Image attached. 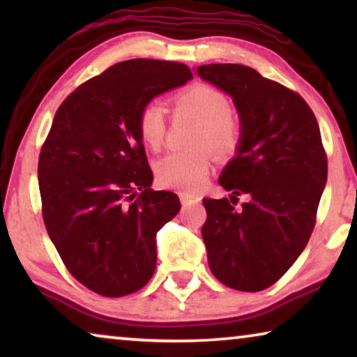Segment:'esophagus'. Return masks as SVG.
<instances>
[{
  "instance_id": "obj_1",
  "label": "esophagus",
  "mask_w": 357,
  "mask_h": 357,
  "mask_svg": "<svg viewBox=\"0 0 357 357\" xmlns=\"http://www.w3.org/2000/svg\"><path fill=\"white\" fill-rule=\"evenodd\" d=\"M178 198L180 202H182V204H192V203H198L199 197H197V195H190V193H178Z\"/></svg>"
}]
</instances>
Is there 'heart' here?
Listing matches in <instances>:
<instances>
[{
	"instance_id": "obj_1",
	"label": "heart",
	"mask_w": 357,
	"mask_h": 357,
	"mask_svg": "<svg viewBox=\"0 0 357 357\" xmlns=\"http://www.w3.org/2000/svg\"><path fill=\"white\" fill-rule=\"evenodd\" d=\"M175 114H185L198 120L192 144L197 149L169 153L154 165L155 177L162 187L198 192L206 183L211 170V148L218 155L232 154L241 141V128L229 114L227 97L216 87L193 84L175 96ZM138 135L146 148L159 151L165 138V110L159 102H149L139 110L136 120Z\"/></svg>"
}]
</instances>
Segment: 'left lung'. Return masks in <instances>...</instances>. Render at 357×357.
<instances>
[{
    "label": "left lung",
    "instance_id": "8db88e82",
    "mask_svg": "<svg viewBox=\"0 0 357 357\" xmlns=\"http://www.w3.org/2000/svg\"><path fill=\"white\" fill-rule=\"evenodd\" d=\"M202 79L232 97L241 119L237 154L219 183L231 199H203L202 236L222 284L257 292L292 266L314 231L328 164L314 112L297 92L253 68L219 63L197 68ZM245 192L251 202L236 211Z\"/></svg>",
    "mask_w": 357,
    "mask_h": 357
}]
</instances>
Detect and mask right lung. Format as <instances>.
Segmentation results:
<instances>
[{
    "label": "right lung",
    "mask_w": 357,
    "mask_h": 357,
    "mask_svg": "<svg viewBox=\"0 0 357 357\" xmlns=\"http://www.w3.org/2000/svg\"><path fill=\"white\" fill-rule=\"evenodd\" d=\"M192 77L183 63L126 60L58 107L38 158L42 216L68 271L97 294L128 296L155 270V234L180 202L151 190L136 120L155 96Z\"/></svg>",
    "instance_id": "1"
}]
</instances>
